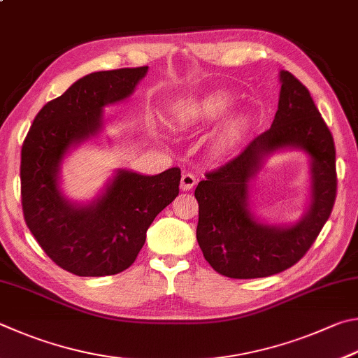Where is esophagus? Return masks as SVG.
<instances>
[{
    "mask_svg": "<svg viewBox=\"0 0 358 358\" xmlns=\"http://www.w3.org/2000/svg\"><path fill=\"white\" fill-rule=\"evenodd\" d=\"M196 185V178L192 173H184L182 178H180V190L189 192L193 187Z\"/></svg>",
    "mask_w": 358,
    "mask_h": 358,
    "instance_id": "34e87169",
    "label": "esophagus"
}]
</instances>
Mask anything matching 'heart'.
<instances>
[{
	"label": "heart",
	"instance_id": "obj_1",
	"mask_svg": "<svg viewBox=\"0 0 358 358\" xmlns=\"http://www.w3.org/2000/svg\"><path fill=\"white\" fill-rule=\"evenodd\" d=\"M231 106V97L224 92H214L210 96H206L204 99L198 100V102H190L182 106H179L178 113H176V117L184 127H189V125H196L203 122L214 121V119L220 117L224 111H227ZM247 129V121L243 117H234L224 125L220 134L217 135L215 140V149L220 150H228L234 146L236 143L243 135V131Z\"/></svg>",
	"mask_w": 358,
	"mask_h": 358
}]
</instances>
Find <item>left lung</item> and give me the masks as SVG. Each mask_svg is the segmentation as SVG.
<instances>
[{
  "label": "left lung",
  "mask_w": 358,
  "mask_h": 358,
  "mask_svg": "<svg viewBox=\"0 0 358 358\" xmlns=\"http://www.w3.org/2000/svg\"><path fill=\"white\" fill-rule=\"evenodd\" d=\"M278 110L271 129L239 155L206 173L195 190L196 239L214 271L229 278H262L292 267L308 252L329 220L336 198L335 143L311 94L291 72H280ZM310 155L312 204L292 227L261 224L248 208L249 180L262 160L278 148Z\"/></svg>",
  "instance_id": "1"
}]
</instances>
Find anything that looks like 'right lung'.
Returning <instances> with one entry per match:
<instances>
[{
	"label": "right lung",
	"mask_w": 358,
	"mask_h": 358,
	"mask_svg": "<svg viewBox=\"0 0 358 358\" xmlns=\"http://www.w3.org/2000/svg\"><path fill=\"white\" fill-rule=\"evenodd\" d=\"M148 66L86 75L37 113L22 146V208L27 227L56 266L78 277L116 275L134 264L154 218L179 195L180 169L155 176L119 169L90 204L61 195L66 152L102 129L103 106L134 92Z\"/></svg>",
	"instance_id": "right-lung-1"
}]
</instances>
